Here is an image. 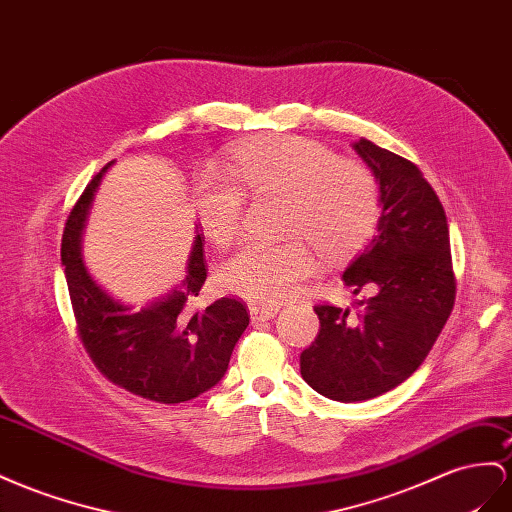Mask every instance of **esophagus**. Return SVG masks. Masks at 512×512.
<instances>
[{"label":"esophagus","instance_id":"1","mask_svg":"<svg viewBox=\"0 0 512 512\" xmlns=\"http://www.w3.org/2000/svg\"><path fill=\"white\" fill-rule=\"evenodd\" d=\"M280 312L278 303H250V316L252 321H271L275 314Z\"/></svg>","mask_w":512,"mask_h":512}]
</instances>
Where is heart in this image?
Returning a JSON list of instances; mask_svg holds the SVG:
<instances>
[{"instance_id":"obj_1","label":"heart","mask_w":512,"mask_h":512,"mask_svg":"<svg viewBox=\"0 0 512 512\" xmlns=\"http://www.w3.org/2000/svg\"><path fill=\"white\" fill-rule=\"evenodd\" d=\"M196 181V213L206 237L228 245L245 215V193L282 196V241L245 243L219 267L217 280L232 295L258 301L293 297L319 267L314 247L342 258L359 250L379 219V187L364 163L338 159L329 146L299 135L247 144ZM311 242L308 244L305 239Z\"/></svg>"}]
</instances>
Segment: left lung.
Masks as SVG:
<instances>
[{"instance_id": "8db88e82", "label": "left lung", "mask_w": 512, "mask_h": 512, "mask_svg": "<svg viewBox=\"0 0 512 512\" xmlns=\"http://www.w3.org/2000/svg\"><path fill=\"white\" fill-rule=\"evenodd\" d=\"M375 174L381 217L342 280L353 293L370 290L355 316L316 306L321 329L301 353V377L340 403L394 390L433 349L457 295L444 206L418 165L370 140L353 144Z\"/></svg>"}]
</instances>
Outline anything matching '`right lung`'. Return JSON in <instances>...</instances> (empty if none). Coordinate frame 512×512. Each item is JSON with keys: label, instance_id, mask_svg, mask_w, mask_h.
Wrapping results in <instances>:
<instances>
[{"label": "right lung", "instance_id": "obj_1", "mask_svg": "<svg viewBox=\"0 0 512 512\" xmlns=\"http://www.w3.org/2000/svg\"><path fill=\"white\" fill-rule=\"evenodd\" d=\"M109 165L81 193L62 234V267L79 338L94 366L118 388L163 405L185 403L222 381L250 314L230 297L204 310L189 308L206 282L200 232L187 260V278L142 310L114 299L92 278L81 254V237Z\"/></svg>", "mask_w": 512, "mask_h": 512}]
</instances>
